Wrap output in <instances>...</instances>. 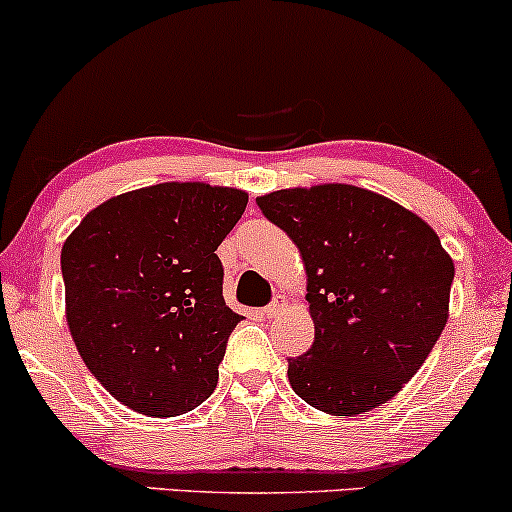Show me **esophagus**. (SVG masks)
Listing matches in <instances>:
<instances>
[{
  "label": "esophagus",
  "mask_w": 512,
  "mask_h": 512,
  "mask_svg": "<svg viewBox=\"0 0 512 512\" xmlns=\"http://www.w3.org/2000/svg\"><path fill=\"white\" fill-rule=\"evenodd\" d=\"M286 306H289V299H286V296H282V294H279V296H277V299H274L272 303H269V306H267V308H265V311H262V313H265V316H267V318H274V316H279V313H282Z\"/></svg>",
  "instance_id": "esophagus-1"
}]
</instances>
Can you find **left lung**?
I'll return each instance as SVG.
<instances>
[{"instance_id": "obj_1", "label": "left lung", "mask_w": 512, "mask_h": 512, "mask_svg": "<svg viewBox=\"0 0 512 512\" xmlns=\"http://www.w3.org/2000/svg\"><path fill=\"white\" fill-rule=\"evenodd\" d=\"M306 267L316 338L289 359L308 406L359 415L391 401L423 367L449 316L454 262L428 223L352 184L257 196Z\"/></svg>"}]
</instances>
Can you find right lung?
Returning a JSON list of instances; mask_svg holds the SVG:
<instances>
[{
	"instance_id": "obj_1",
	"label": "right lung",
	"mask_w": 512,
	"mask_h": 512,
	"mask_svg": "<svg viewBox=\"0 0 512 512\" xmlns=\"http://www.w3.org/2000/svg\"><path fill=\"white\" fill-rule=\"evenodd\" d=\"M247 192L162 182L111 196L67 235L65 316L87 369L150 418L194 411L243 320L223 301L216 250Z\"/></svg>"
}]
</instances>
